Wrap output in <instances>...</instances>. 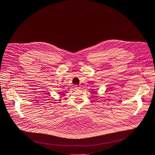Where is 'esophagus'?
<instances>
[{
	"mask_svg": "<svg viewBox=\"0 0 155 155\" xmlns=\"http://www.w3.org/2000/svg\"><path fill=\"white\" fill-rule=\"evenodd\" d=\"M81 87L79 86V85H75V86H74V89H76V90L79 89H81Z\"/></svg>",
	"mask_w": 155,
	"mask_h": 155,
	"instance_id": "obj_1",
	"label": "esophagus"
}]
</instances>
